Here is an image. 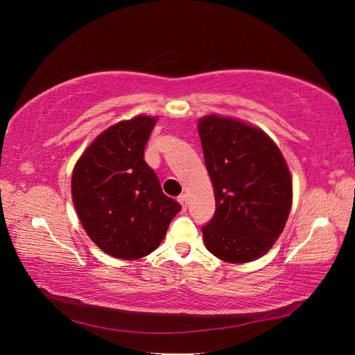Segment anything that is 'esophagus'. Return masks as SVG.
<instances>
[{
	"instance_id": "1",
	"label": "esophagus",
	"mask_w": 355,
	"mask_h": 355,
	"mask_svg": "<svg viewBox=\"0 0 355 355\" xmlns=\"http://www.w3.org/2000/svg\"><path fill=\"white\" fill-rule=\"evenodd\" d=\"M178 202H180V205H182L183 208L186 209V206H188V196H186V194L178 196Z\"/></svg>"
}]
</instances>
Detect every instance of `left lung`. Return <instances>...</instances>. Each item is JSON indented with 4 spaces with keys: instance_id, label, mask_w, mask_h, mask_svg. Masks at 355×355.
I'll return each instance as SVG.
<instances>
[{
    "instance_id": "1",
    "label": "left lung",
    "mask_w": 355,
    "mask_h": 355,
    "mask_svg": "<svg viewBox=\"0 0 355 355\" xmlns=\"http://www.w3.org/2000/svg\"><path fill=\"white\" fill-rule=\"evenodd\" d=\"M216 212L203 225L209 253L230 263L259 259L278 241L292 208V177L272 138L239 119L198 121Z\"/></svg>"
}]
</instances>
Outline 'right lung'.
I'll return each instance as SVG.
<instances>
[{"instance_id":"obj_1","label":"right lung","mask_w":355,"mask_h":355,"mask_svg":"<svg viewBox=\"0 0 355 355\" xmlns=\"http://www.w3.org/2000/svg\"><path fill=\"white\" fill-rule=\"evenodd\" d=\"M155 122L141 114L108 127L82 153L71 178L83 230L102 251L119 259L150 254L182 209L144 161Z\"/></svg>"}]
</instances>
